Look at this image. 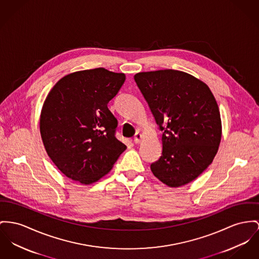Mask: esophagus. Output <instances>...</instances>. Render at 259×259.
<instances>
[{
  "label": "esophagus",
  "instance_id": "obj_1",
  "mask_svg": "<svg viewBox=\"0 0 259 259\" xmlns=\"http://www.w3.org/2000/svg\"><path fill=\"white\" fill-rule=\"evenodd\" d=\"M140 140H141V135L139 134V133H137L136 135H135V138H134V142L136 143V144H138L140 142Z\"/></svg>",
  "mask_w": 259,
  "mask_h": 259
}]
</instances>
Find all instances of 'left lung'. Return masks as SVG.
I'll list each match as a JSON object with an SVG mask.
<instances>
[{"mask_svg": "<svg viewBox=\"0 0 259 259\" xmlns=\"http://www.w3.org/2000/svg\"><path fill=\"white\" fill-rule=\"evenodd\" d=\"M162 134V155L150 169L162 183L181 187L212 163L221 141V119L209 87L175 69L135 75Z\"/></svg>", "mask_w": 259, "mask_h": 259, "instance_id": "left-lung-1", "label": "left lung"}]
</instances>
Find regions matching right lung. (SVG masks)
Returning <instances> with one entry per match:
<instances>
[{"instance_id":"obj_1","label":"right lung","mask_w":259,"mask_h":259,"mask_svg":"<svg viewBox=\"0 0 259 259\" xmlns=\"http://www.w3.org/2000/svg\"><path fill=\"white\" fill-rule=\"evenodd\" d=\"M125 75L103 68L70 73L48 94L40 117L45 149L68 178L89 185L109 172L126 146L108 103Z\"/></svg>"}]
</instances>
